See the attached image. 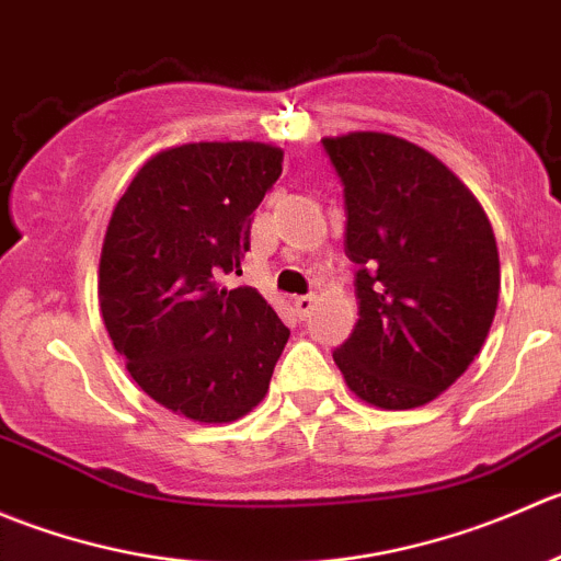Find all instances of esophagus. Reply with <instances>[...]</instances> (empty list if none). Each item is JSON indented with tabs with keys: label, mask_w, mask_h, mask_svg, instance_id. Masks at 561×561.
<instances>
[{
	"label": "esophagus",
	"mask_w": 561,
	"mask_h": 561,
	"mask_svg": "<svg viewBox=\"0 0 561 561\" xmlns=\"http://www.w3.org/2000/svg\"><path fill=\"white\" fill-rule=\"evenodd\" d=\"M313 305H316V297H313V294H305V297H297V299H294V310H297V313L302 316V319H305V316L310 313V310H313Z\"/></svg>",
	"instance_id": "34e87169"
}]
</instances>
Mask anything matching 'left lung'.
<instances>
[{
	"label": "left lung",
	"mask_w": 561,
	"mask_h": 561,
	"mask_svg": "<svg viewBox=\"0 0 561 561\" xmlns=\"http://www.w3.org/2000/svg\"><path fill=\"white\" fill-rule=\"evenodd\" d=\"M346 196L359 319L332 359L368 407H425L480 354L499 302V251L474 193L392 133L321 138Z\"/></svg>",
	"instance_id": "1"
}]
</instances>
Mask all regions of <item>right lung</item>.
<instances>
[{
  "instance_id": "add662e5",
  "label": "right lung",
  "mask_w": 561,
  "mask_h": 561,
  "mask_svg": "<svg viewBox=\"0 0 561 561\" xmlns=\"http://www.w3.org/2000/svg\"><path fill=\"white\" fill-rule=\"evenodd\" d=\"M264 141L154 152L111 213L98 270L103 324L138 387L204 425L264 401L286 324L253 286H220L251 251V220L283 171Z\"/></svg>"
}]
</instances>
